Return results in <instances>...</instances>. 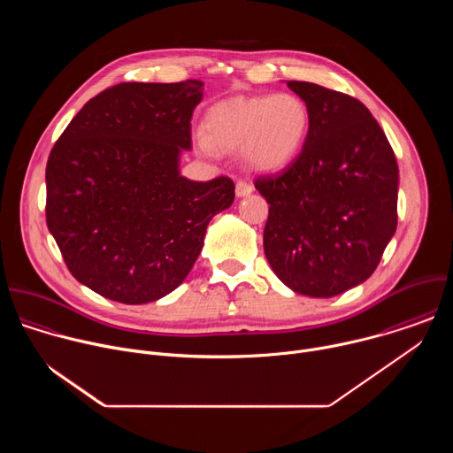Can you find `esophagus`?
Listing matches in <instances>:
<instances>
[{"label": "esophagus", "instance_id": "esophagus-1", "mask_svg": "<svg viewBox=\"0 0 453 453\" xmlns=\"http://www.w3.org/2000/svg\"><path fill=\"white\" fill-rule=\"evenodd\" d=\"M234 191H236V197H247L249 193H252V186L245 180H238Z\"/></svg>", "mask_w": 453, "mask_h": 453}]
</instances>
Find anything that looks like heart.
I'll list each match as a JSON object with an SVG mask.
<instances>
[{
    "label": "heart",
    "mask_w": 453,
    "mask_h": 453,
    "mask_svg": "<svg viewBox=\"0 0 453 453\" xmlns=\"http://www.w3.org/2000/svg\"><path fill=\"white\" fill-rule=\"evenodd\" d=\"M310 119L306 102L292 93L236 96L208 111L207 133L196 134V145L206 156L242 150L250 170L274 173L301 154Z\"/></svg>",
    "instance_id": "obj_1"
}]
</instances>
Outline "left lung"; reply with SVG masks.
Here are the masks:
<instances>
[{"label": "left lung", "instance_id": "obj_1", "mask_svg": "<svg viewBox=\"0 0 453 453\" xmlns=\"http://www.w3.org/2000/svg\"><path fill=\"white\" fill-rule=\"evenodd\" d=\"M287 86L310 109L301 154L254 186L271 204L264 250L294 292L334 297L378 267L398 224V165L357 98L311 82Z\"/></svg>", "mask_w": 453, "mask_h": 453}]
</instances>
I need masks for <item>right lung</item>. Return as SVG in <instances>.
Wrapping results in <instances>:
<instances>
[{
	"label": "right lung",
	"instance_id": "right-lung-1",
	"mask_svg": "<svg viewBox=\"0 0 453 453\" xmlns=\"http://www.w3.org/2000/svg\"><path fill=\"white\" fill-rule=\"evenodd\" d=\"M201 81L123 82L91 98L46 165V224L70 273L125 304L175 290L210 220L234 201L229 177L180 175Z\"/></svg>",
	"mask_w": 453,
	"mask_h": 453
}]
</instances>
